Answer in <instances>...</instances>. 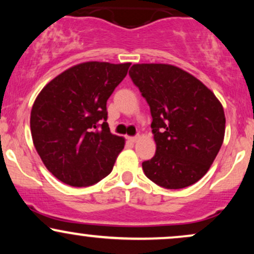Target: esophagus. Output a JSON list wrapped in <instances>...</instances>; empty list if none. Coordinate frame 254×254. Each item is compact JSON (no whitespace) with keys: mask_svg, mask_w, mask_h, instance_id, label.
I'll return each mask as SVG.
<instances>
[{"mask_svg":"<svg viewBox=\"0 0 254 254\" xmlns=\"http://www.w3.org/2000/svg\"><path fill=\"white\" fill-rule=\"evenodd\" d=\"M139 137L138 136H132V137H127V139H129L130 142H132V143H135V142L138 141Z\"/></svg>","mask_w":254,"mask_h":254,"instance_id":"obj_1","label":"esophagus"}]
</instances>
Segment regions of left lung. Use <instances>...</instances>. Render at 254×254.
<instances>
[{"mask_svg":"<svg viewBox=\"0 0 254 254\" xmlns=\"http://www.w3.org/2000/svg\"><path fill=\"white\" fill-rule=\"evenodd\" d=\"M129 75L153 117L156 151L142 164L144 174L165 189L197 183L223 143L222 105L198 78L171 64H133Z\"/></svg>","mask_w":254,"mask_h":254,"instance_id":"obj_1","label":"left lung"}]
</instances>
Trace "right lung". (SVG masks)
<instances>
[{
    "instance_id": "right-lung-1",
    "label": "right lung",
    "mask_w": 254,
    "mask_h": 254,
    "mask_svg": "<svg viewBox=\"0 0 254 254\" xmlns=\"http://www.w3.org/2000/svg\"><path fill=\"white\" fill-rule=\"evenodd\" d=\"M130 64H76L38 94L31 111L32 139L43 164L62 183L90 186L112 171L125 139L111 133L106 103Z\"/></svg>"
}]
</instances>
